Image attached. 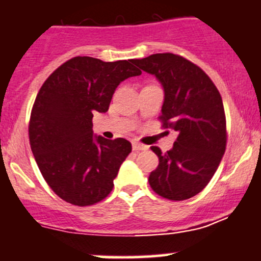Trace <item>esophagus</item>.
Returning a JSON list of instances; mask_svg holds the SVG:
<instances>
[{
  "label": "esophagus",
  "instance_id": "34e87169",
  "mask_svg": "<svg viewBox=\"0 0 261 261\" xmlns=\"http://www.w3.org/2000/svg\"><path fill=\"white\" fill-rule=\"evenodd\" d=\"M147 146L140 144V142H133V150L134 151H142V150H146Z\"/></svg>",
  "mask_w": 261,
  "mask_h": 261
}]
</instances>
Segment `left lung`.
<instances>
[{
	"instance_id": "left-lung-1",
	"label": "left lung",
	"mask_w": 261,
	"mask_h": 261,
	"mask_svg": "<svg viewBox=\"0 0 261 261\" xmlns=\"http://www.w3.org/2000/svg\"><path fill=\"white\" fill-rule=\"evenodd\" d=\"M134 64L151 73L165 97L160 120L177 133L165 153L159 147V166L149 184L165 199L181 201L199 194L218 170L226 146V120L220 92L209 76L193 62L174 54H155Z\"/></svg>"
}]
</instances>
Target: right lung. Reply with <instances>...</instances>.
Returning a JSON list of instances; mask_svg holds the SVG:
<instances>
[{"label": "right lung", "mask_w": 261, "mask_h": 261, "mask_svg": "<svg viewBox=\"0 0 261 261\" xmlns=\"http://www.w3.org/2000/svg\"><path fill=\"white\" fill-rule=\"evenodd\" d=\"M133 64L134 60L73 57L38 91L30 119V145L43 179L70 204L87 206L105 199L131 152L127 140L94 135L92 117L108 111L123 80L141 75Z\"/></svg>", "instance_id": "add662e5"}]
</instances>
